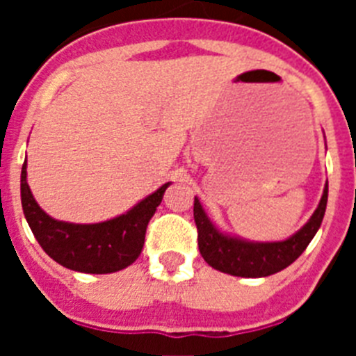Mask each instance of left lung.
I'll return each instance as SVG.
<instances>
[{
    "label": "left lung",
    "instance_id": "1",
    "mask_svg": "<svg viewBox=\"0 0 356 356\" xmlns=\"http://www.w3.org/2000/svg\"><path fill=\"white\" fill-rule=\"evenodd\" d=\"M328 203V184L316 212L307 225L300 228L292 237L278 242H253L241 237L222 234L209 219L200 200L194 197V221L197 226V246L201 257L217 271L242 278H262L275 275L291 266L310 244L317 234Z\"/></svg>",
    "mask_w": 356,
    "mask_h": 356
}]
</instances>
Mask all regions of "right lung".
Masks as SVG:
<instances>
[{
	"mask_svg": "<svg viewBox=\"0 0 356 356\" xmlns=\"http://www.w3.org/2000/svg\"><path fill=\"white\" fill-rule=\"evenodd\" d=\"M169 185V181L163 184L127 213L108 221L94 225L56 221L40 209L31 194L24 160L21 171V203L37 242L55 262L71 271L106 275L121 271L139 259L147 222L162 203L163 193Z\"/></svg>",
	"mask_w": 356,
	"mask_h": 356,
	"instance_id": "add662e5",
	"label": "right lung"
}]
</instances>
